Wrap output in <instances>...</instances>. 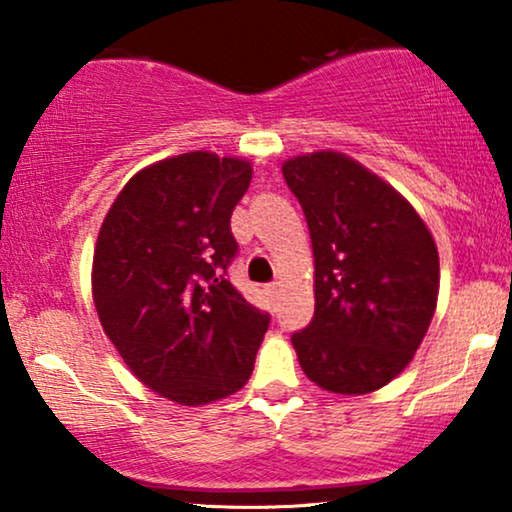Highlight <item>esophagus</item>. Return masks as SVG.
<instances>
[{
    "label": "esophagus",
    "instance_id": "34e87169",
    "mask_svg": "<svg viewBox=\"0 0 512 512\" xmlns=\"http://www.w3.org/2000/svg\"><path fill=\"white\" fill-rule=\"evenodd\" d=\"M276 291H279V284H276V281H272V284L264 286V293H267L269 298H274V296H276Z\"/></svg>",
    "mask_w": 512,
    "mask_h": 512
}]
</instances>
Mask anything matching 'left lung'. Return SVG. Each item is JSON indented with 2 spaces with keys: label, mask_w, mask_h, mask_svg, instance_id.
<instances>
[{
  "label": "left lung",
  "mask_w": 512,
  "mask_h": 512,
  "mask_svg": "<svg viewBox=\"0 0 512 512\" xmlns=\"http://www.w3.org/2000/svg\"><path fill=\"white\" fill-rule=\"evenodd\" d=\"M315 255V315L291 334L313 383L366 395L397 378L438 301V250L395 187L356 161L317 151L284 163Z\"/></svg>",
  "instance_id": "obj_1"
}]
</instances>
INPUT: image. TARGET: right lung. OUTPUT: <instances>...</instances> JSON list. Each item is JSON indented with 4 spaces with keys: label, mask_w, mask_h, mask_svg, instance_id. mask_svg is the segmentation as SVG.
<instances>
[{
    "label": "right lung",
    "mask_w": 512,
    "mask_h": 512,
    "mask_svg": "<svg viewBox=\"0 0 512 512\" xmlns=\"http://www.w3.org/2000/svg\"><path fill=\"white\" fill-rule=\"evenodd\" d=\"M250 163L192 151L139 170L105 216L93 301L105 334L146 387L207 404L248 383L269 313L228 281L231 214Z\"/></svg>",
    "instance_id": "obj_1"
}]
</instances>
